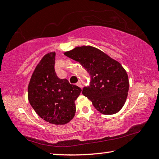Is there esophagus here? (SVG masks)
Masks as SVG:
<instances>
[{
    "label": "esophagus",
    "instance_id": "obj_1",
    "mask_svg": "<svg viewBox=\"0 0 159 159\" xmlns=\"http://www.w3.org/2000/svg\"><path fill=\"white\" fill-rule=\"evenodd\" d=\"M76 85H77L78 86H79V87H80V88H82V84H80V82H78L77 84H76Z\"/></svg>",
    "mask_w": 159,
    "mask_h": 159
}]
</instances>
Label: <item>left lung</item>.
<instances>
[{
    "mask_svg": "<svg viewBox=\"0 0 159 159\" xmlns=\"http://www.w3.org/2000/svg\"><path fill=\"white\" fill-rule=\"evenodd\" d=\"M64 54L84 67L90 76L82 93L105 115H112L123 107L129 90L128 75L119 62L96 48L76 47Z\"/></svg>",
    "mask_w": 159,
    "mask_h": 159,
    "instance_id": "left-lung-1",
    "label": "left lung"
}]
</instances>
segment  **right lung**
Here are the masks:
<instances>
[{
	"label": "right lung",
	"instance_id": "add662e5",
	"mask_svg": "<svg viewBox=\"0 0 159 159\" xmlns=\"http://www.w3.org/2000/svg\"><path fill=\"white\" fill-rule=\"evenodd\" d=\"M55 56L54 52L45 55L35 68L28 85V100L37 114L46 122L64 125L74 117L75 100L81 89L57 76Z\"/></svg>",
	"mask_w": 159,
	"mask_h": 159
}]
</instances>
